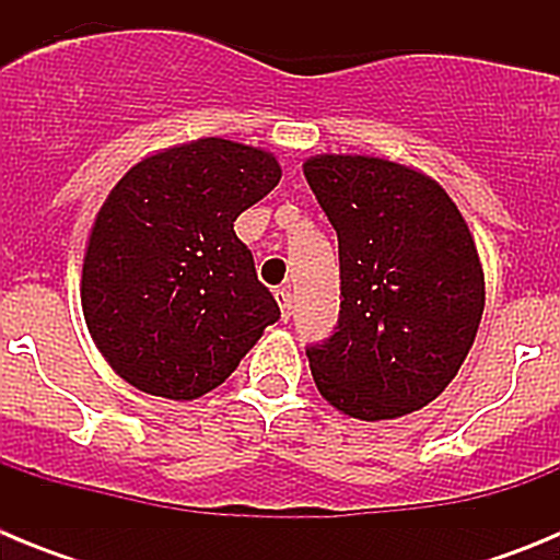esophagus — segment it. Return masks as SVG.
Returning a JSON list of instances; mask_svg holds the SVG:
<instances>
[{
  "mask_svg": "<svg viewBox=\"0 0 560 560\" xmlns=\"http://www.w3.org/2000/svg\"><path fill=\"white\" fill-rule=\"evenodd\" d=\"M277 305H280V316H283V323H289L291 319V289H277Z\"/></svg>",
  "mask_w": 560,
  "mask_h": 560,
  "instance_id": "obj_1",
  "label": "esophagus"
}]
</instances>
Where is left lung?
<instances>
[{
	"instance_id": "8db88e82",
	"label": "left lung",
	"mask_w": 560,
	"mask_h": 560,
	"mask_svg": "<svg viewBox=\"0 0 560 560\" xmlns=\"http://www.w3.org/2000/svg\"><path fill=\"white\" fill-rule=\"evenodd\" d=\"M303 173L339 237V325L305 350L316 389L359 420L418 412L452 384L482 319L471 230L415 167L319 153Z\"/></svg>"
}]
</instances>
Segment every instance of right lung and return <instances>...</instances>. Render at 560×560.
<instances>
[{
	"label": "right lung",
	"mask_w": 560,
	"mask_h": 560,
	"mask_svg": "<svg viewBox=\"0 0 560 560\" xmlns=\"http://www.w3.org/2000/svg\"><path fill=\"white\" fill-rule=\"evenodd\" d=\"M280 176L269 151L205 137L145 156L108 192L89 232L81 305L131 387L201 398L280 319L235 235L237 215Z\"/></svg>",
	"instance_id": "1"
}]
</instances>
